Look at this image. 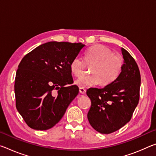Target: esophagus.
<instances>
[{"instance_id":"esophagus-1","label":"esophagus","mask_w":156,"mask_h":156,"mask_svg":"<svg viewBox=\"0 0 156 156\" xmlns=\"http://www.w3.org/2000/svg\"><path fill=\"white\" fill-rule=\"evenodd\" d=\"M79 91H80V94H84L86 93V89L83 88V87H80V88H79Z\"/></svg>"}]
</instances>
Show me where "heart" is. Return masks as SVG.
Wrapping results in <instances>:
<instances>
[{"label":"heart","instance_id":"heart-1","mask_svg":"<svg viewBox=\"0 0 156 156\" xmlns=\"http://www.w3.org/2000/svg\"><path fill=\"white\" fill-rule=\"evenodd\" d=\"M84 60L80 57L73 58L70 62L71 72L75 76H82L87 65H93L91 74L82 76L76 80L77 85L87 87L98 84L108 85L114 82L122 72L124 60L122 56L113 54L112 50L103 45H96L85 52Z\"/></svg>","mask_w":156,"mask_h":156}]
</instances>
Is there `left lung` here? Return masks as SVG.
Instances as JSON below:
<instances>
[{
  "label": "left lung",
  "instance_id": "1",
  "mask_svg": "<svg viewBox=\"0 0 156 156\" xmlns=\"http://www.w3.org/2000/svg\"><path fill=\"white\" fill-rule=\"evenodd\" d=\"M122 72L116 80L102 89L89 88L87 94L91 101L87 113L89 123L100 133L118 130L131 120L138 104L140 73L135 60L124 48Z\"/></svg>",
  "mask_w": 156,
  "mask_h": 156
}]
</instances>
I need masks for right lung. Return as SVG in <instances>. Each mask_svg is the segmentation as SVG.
I'll return each instance as SVG.
<instances>
[{"mask_svg": "<svg viewBox=\"0 0 156 156\" xmlns=\"http://www.w3.org/2000/svg\"><path fill=\"white\" fill-rule=\"evenodd\" d=\"M84 46L81 43L48 42L21 60L15 78L16 107L30 128L53 127L78 94V87L70 85L73 80L69 65ZM55 89L56 97L52 94Z\"/></svg>", "mask_w": 156, "mask_h": 156, "instance_id": "1", "label": "right lung"}]
</instances>
